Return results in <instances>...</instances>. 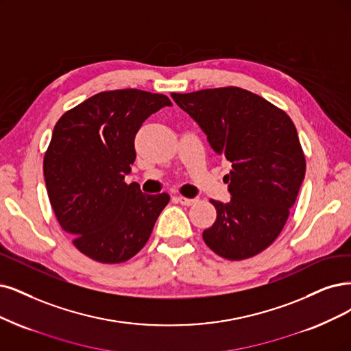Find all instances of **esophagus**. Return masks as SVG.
I'll use <instances>...</instances> for the list:
<instances>
[{"mask_svg":"<svg viewBox=\"0 0 351 351\" xmlns=\"http://www.w3.org/2000/svg\"><path fill=\"white\" fill-rule=\"evenodd\" d=\"M175 199H176V202L182 204V205H186V206H189V205H192V204H195V202L198 201L197 198H185V197H176Z\"/></svg>","mask_w":351,"mask_h":351,"instance_id":"esophagus-1","label":"esophagus"}]
</instances>
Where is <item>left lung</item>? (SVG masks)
I'll use <instances>...</instances> for the list:
<instances>
[{
	"label": "left lung",
	"mask_w": 351,
	"mask_h": 351,
	"mask_svg": "<svg viewBox=\"0 0 351 351\" xmlns=\"http://www.w3.org/2000/svg\"><path fill=\"white\" fill-rule=\"evenodd\" d=\"M172 98L232 167L224 176L231 199H211L217 219L202 232L205 244L228 261L263 252L280 234L305 176V156L289 115L237 86L173 93Z\"/></svg>",
	"instance_id": "left-lung-1"
}]
</instances>
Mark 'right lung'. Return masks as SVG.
Returning <instances> with one entry per match:
<instances>
[{
    "label": "right lung",
    "mask_w": 351,
    "mask_h": 351,
    "mask_svg": "<svg viewBox=\"0 0 351 351\" xmlns=\"http://www.w3.org/2000/svg\"><path fill=\"white\" fill-rule=\"evenodd\" d=\"M171 106L162 94L106 90L64 112L53 128L43 162L51 208L75 247L97 262L121 263L137 254L171 199L124 182L138 128Z\"/></svg>",
    "instance_id": "1"
}]
</instances>
